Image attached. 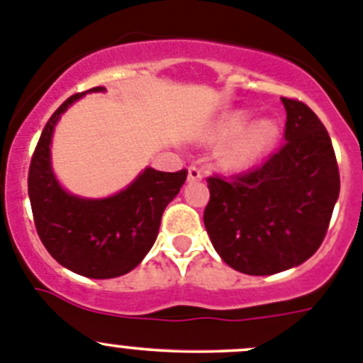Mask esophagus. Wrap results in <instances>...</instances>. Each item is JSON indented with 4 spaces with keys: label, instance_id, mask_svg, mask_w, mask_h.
I'll return each instance as SVG.
<instances>
[{
    "label": "esophagus",
    "instance_id": "1",
    "mask_svg": "<svg viewBox=\"0 0 363 363\" xmlns=\"http://www.w3.org/2000/svg\"><path fill=\"white\" fill-rule=\"evenodd\" d=\"M202 169L199 166H189L188 168V181H201Z\"/></svg>",
    "mask_w": 363,
    "mask_h": 363
}]
</instances>
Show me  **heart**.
Masks as SVG:
<instances>
[{
    "label": "heart",
    "instance_id": "1",
    "mask_svg": "<svg viewBox=\"0 0 363 363\" xmlns=\"http://www.w3.org/2000/svg\"><path fill=\"white\" fill-rule=\"evenodd\" d=\"M247 123V116L244 112H237L224 121L220 126L222 137H231L244 128ZM277 139V126L271 121H257L247 126L233 141L226 146L222 159L230 168H246L255 164L264 153L271 148Z\"/></svg>",
    "mask_w": 363,
    "mask_h": 363
}]
</instances>
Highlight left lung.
<instances>
[{
  "label": "left lung",
  "instance_id": "8db88e82",
  "mask_svg": "<svg viewBox=\"0 0 363 363\" xmlns=\"http://www.w3.org/2000/svg\"><path fill=\"white\" fill-rule=\"evenodd\" d=\"M284 145L262 164L206 179L204 226L220 259L246 275H273L315 255L340 194L331 137L316 113L282 97Z\"/></svg>",
  "mask_w": 363,
  "mask_h": 363
}]
</instances>
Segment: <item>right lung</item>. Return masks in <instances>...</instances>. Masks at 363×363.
Segmentation results:
<instances>
[{"mask_svg":"<svg viewBox=\"0 0 363 363\" xmlns=\"http://www.w3.org/2000/svg\"><path fill=\"white\" fill-rule=\"evenodd\" d=\"M104 86L90 88L103 92ZM83 94L68 97L52 113L32 153L28 197L39 238L61 266L88 279H113L139 266L157 238L161 217L188 172L146 168L117 195L86 201L67 194L50 168V139L61 113Z\"/></svg>","mask_w":363,"mask_h":363,"instance_id":"obj_1","label":"right lung"}]
</instances>
